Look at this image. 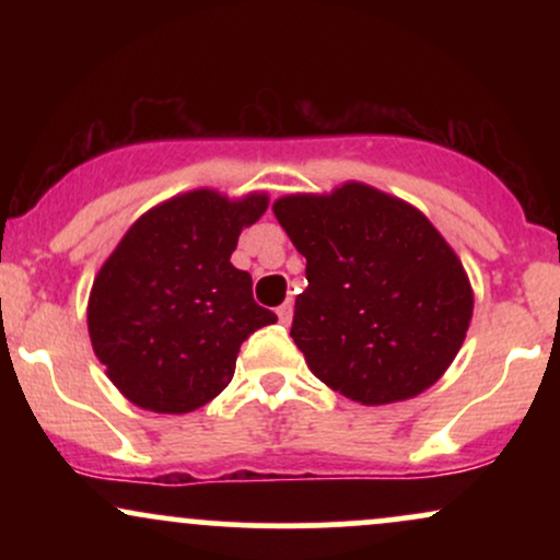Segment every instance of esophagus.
<instances>
[{"instance_id":"1","label":"esophagus","mask_w":560,"mask_h":560,"mask_svg":"<svg viewBox=\"0 0 560 560\" xmlns=\"http://www.w3.org/2000/svg\"><path fill=\"white\" fill-rule=\"evenodd\" d=\"M292 313H294V307H292V302H284V305H279V307H276V316H279V320H281V324H289V320H292Z\"/></svg>"}]
</instances>
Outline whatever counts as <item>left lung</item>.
Here are the masks:
<instances>
[{"mask_svg": "<svg viewBox=\"0 0 560 560\" xmlns=\"http://www.w3.org/2000/svg\"><path fill=\"white\" fill-rule=\"evenodd\" d=\"M273 213L307 260L289 331L307 369L363 405L432 387L464 345L474 294L427 215L365 184L284 197Z\"/></svg>", "mask_w": 560, "mask_h": 560, "instance_id": "8db88e82", "label": "left lung"}]
</instances>
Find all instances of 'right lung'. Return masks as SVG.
I'll list each match as a JSON object with an SVG mask.
<instances>
[{
    "label": "right lung",
    "mask_w": 560,
    "mask_h": 560,
    "mask_svg": "<svg viewBox=\"0 0 560 560\" xmlns=\"http://www.w3.org/2000/svg\"><path fill=\"white\" fill-rule=\"evenodd\" d=\"M266 208V195L173 197L141 215L96 273L89 337L133 405L202 408L229 387L244 339L273 324L253 298V276L231 266L242 229Z\"/></svg>",
    "instance_id": "add662e5"
}]
</instances>
